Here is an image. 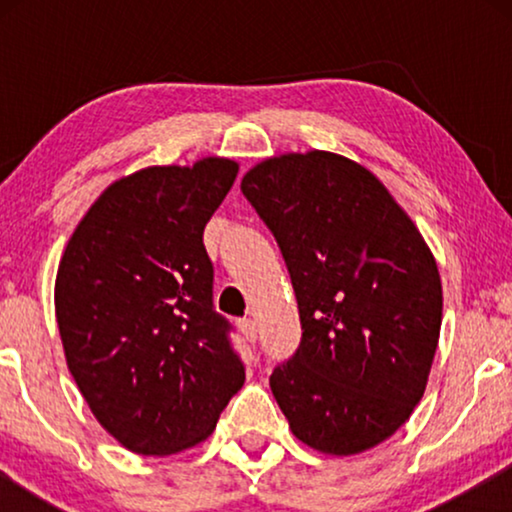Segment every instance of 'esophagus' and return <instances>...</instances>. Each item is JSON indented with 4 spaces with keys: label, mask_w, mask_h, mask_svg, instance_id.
I'll list each match as a JSON object with an SVG mask.
<instances>
[{
    "label": "esophagus",
    "mask_w": 512,
    "mask_h": 512,
    "mask_svg": "<svg viewBox=\"0 0 512 512\" xmlns=\"http://www.w3.org/2000/svg\"><path fill=\"white\" fill-rule=\"evenodd\" d=\"M240 328H242V335H244V338H247V342H251V345H254V342L258 340V326H256V321L244 319L242 324H240Z\"/></svg>",
    "instance_id": "34e87169"
}]
</instances>
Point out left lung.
Here are the masks:
<instances>
[{
  "instance_id": "left-lung-1",
  "label": "left lung",
  "mask_w": 512,
  "mask_h": 512,
  "mask_svg": "<svg viewBox=\"0 0 512 512\" xmlns=\"http://www.w3.org/2000/svg\"><path fill=\"white\" fill-rule=\"evenodd\" d=\"M240 188L296 293L303 338L270 375L293 436L338 457L380 445L408 422L438 347L429 247L382 181L335 153L270 158Z\"/></svg>"
}]
</instances>
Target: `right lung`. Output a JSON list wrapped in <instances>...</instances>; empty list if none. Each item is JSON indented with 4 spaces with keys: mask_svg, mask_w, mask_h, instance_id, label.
I'll return each instance as SVG.
<instances>
[{
    "mask_svg": "<svg viewBox=\"0 0 512 512\" xmlns=\"http://www.w3.org/2000/svg\"><path fill=\"white\" fill-rule=\"evenodd\" d=\"M235 177L237 163L223 158L130 174L88 209L60 261L55 314L69 373L130 452L200 443L244 384L202 242Z\"/></svg>",
    "mask_w": 512,
    "mask_h": 512,
    "instance_id": "right-lung-1",
    "label": "right lung"
}]
</instances>
